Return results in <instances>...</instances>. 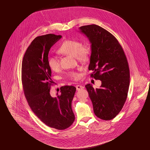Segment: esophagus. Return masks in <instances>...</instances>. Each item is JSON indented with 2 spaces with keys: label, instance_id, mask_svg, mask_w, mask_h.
I'll list each match as a JSON object with an SVG mask.
<instances>
[{
  "label": "esophagus",
  "instance_id": "esophagus-1",
  "mask_svg": "<svg viewBox=\"0 0 150 150\" xmlns=\"http://www.w3.org/2000/svg\"><path fill=\"white\" fill-rule=\"evenodd\" d=\"M76 90H81V89L83 88L84 87L83 86H82L81 85H77L76 86Z\"/></svg>",
  "mask_w": 150,
  "mask_h": 150
}]
</instances>
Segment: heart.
<instances>
[{"mask_svg": "<svg viewBox=\"0 0 150 150\" xmlns=\"http://www.w3.org/2000/svg\"><path fill=\"white\" fill-rule=\"evenodd\" d=\"M58 52L62 54L75 56L78 60H84L87 58L90 50L87 45H82L81 42L74 40H69L63 42L59 47ZM47 63L50 69L53 71L57 70L60 67L59 58L54 55H49ZM81 70V67L78 68L79 71ZM67 76L71 80H77L80 77V74L77 71H73L69 72Z\"/></svg>", "mask_w": 150, "mask_h": 150, "instance_id": "heart-1", "label": "heart"}]
</instances>
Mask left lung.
Returning <instances> with one entry per match:
<instances>
[{
	"label": "left lung",
	"instance_id": "left-lung-1",
	"mask_svg": "<svg viewBox=\"0 0 150 150\" xmlns=\"http://www.w3.org/2000/svg\"><path fill=\"white\" fill-rule=\"evenodd\" d=\"M79 28L91 43V77L102 82L100 88L85 86L94 113L102 120H111L119 113L127 98L130 71L126 55L117 38L103 28L92 24Z\"/></svg>",
	"mask_w": 150,
	"mask_h": 150
}]
</instances>
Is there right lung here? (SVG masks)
Instances as JSON below:
<instances>
[{
	"instance_id": "obj_1",
	"label": "right lung",
	"mask_w": 150,
	"mask_h": 150,
	"mask_svg": "<svg viewBox=\"0 0 150 150\" xmlns=\"http://www.w3.org/2000/svg\"><path fill=\"white\" fill-rule=\"evenodd\" d=\"M61 38L54 34L37 37L27 48L21 68L24 94L32 112L45 125L58 130L67 129L75 120L71 102L76 91L75 87L64 86L60 94L50 95L54 82L47 59L50 48Z\"/></svg>"
}]
</instances>
